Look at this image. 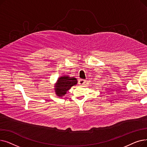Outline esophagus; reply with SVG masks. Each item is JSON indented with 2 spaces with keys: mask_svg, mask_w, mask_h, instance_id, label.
<instances>
[{
  "mask_svg": "<svg viewBox=\"0 0 147 147\" xmlns=\"http://www.w3.org/2000/svg\"><path fill=\"white\" fill-rule=\"evenodd\" d=\"M85 82H86V80L83 79H80L79 80V84H80V85H83V84H84V83H85Z\"/></svg>",
  "mask_w": 147,
  "mask_h": 147,
  "instance_id": "esophagus-1",
  "label": "esophagus"
}]
</instances>
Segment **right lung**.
I'll return each instance as SVG.
<instances>
[{"label":"right lung","mask_w":147,"mask_h":147,"mask_svg":"<svg viewBox=\"0 0 147 147\" xmlns=\"http://www.w3.org/2000/svg\"><path fill=\"white\" fill-rule=\"evenodd\" d=\"M77 83L78 80L75 78H71L68 76H61L58 78L55 85V94L59 97L63 96L69 89Z\"/></svg>","instance_id":"add662e5"}]
</instances>
